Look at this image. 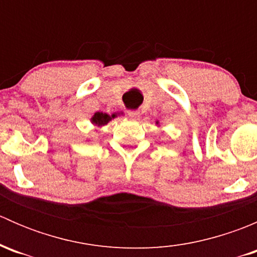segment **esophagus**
Returning a JSON list of instances; mask_svg holds the SVG:
<instances>
[{
	"label": "esophagus",
	"instance_id": "obj_1",
	"mask_svg": "<svg viewBox=\"0 0 257 257\" xmlns=\"http://www.w3.org/2000/svg\"><path fill=\"white\" fill-rule=\"evenodd\" d=\"M128 115L132 116V118L137 119L139 118V112L138 110H128Z\"/></svg>",
	"mask_w": 257,
	"mask_h": 257
}]
</instances>
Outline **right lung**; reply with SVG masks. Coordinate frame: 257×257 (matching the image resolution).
Segmentation results:
<instances>
[{"label":"right lung","mask_w":257,"mask_h":257,"mask_svg":"<svg viewBox=\"0 0 257 257\" xmlns=\"http://www.w3.org/2000/svg\"><path fill=\"white\" fill-rule=\"evenodd\" d=\"M115 116H118V113H114V114H112V115H109V114H107V113L97 112V113H94V115L92 116V119H90V120H92V123L95 124V125L103 126V125H105V124L109 123V121L112 120V119L115 118Z\"/></svg>","instance_id":"add662e5"}]
</instances>
